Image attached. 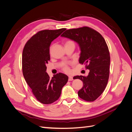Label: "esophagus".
<instances>
[{
	"label": "esophagus",
	"instance_id": "1",
	"mask_svg": "<svg viewBox=\"0 0 132 132\" xmlns=\"http://www.w3.org/2000/svg\"><path fill=\"white\" fill-rule=\"evenodd\" d=\"M73 80V77H71V76H69V78H68V80L69 81H72Z\"/></svg>",
	"mask_w": 132,
	"mask_h": 132
}]
</instances>
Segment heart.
I'll return each mask as SVG.
<instances>
[{"instance_id": "1", "label": "heart", "mask_w": 132, "mask_h": 132, "mask_svg": "<svg viewBox=\"0 0 132 132\" xmlns=\"http://www.w3.org/2000/svg\"><path fill=\"white\" fill-rule=\"evenodd\" d=\"M66 43H74V42L73 41H68ZM64 70L65 71H67V72H68V71H69V69L68 68V67L67 66L64 67Z\"/></svg>"}]
</instances>
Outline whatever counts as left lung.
Instances as JSON below:
<instances>
[{
  "label": "left lung",
  "mask_w": 132,
  "mask_h": 132,
  "mask_svg": "<svg viewBox=\"0 0 132 132\" xmlns=\"http://www.w3.org/2000/svg\"><path fill=\"white\" fill-rule=\"evenodd\" d=\"M61 37L78 44L81 51L79 62L87 64L86 69L90 70L87 77L77 75L73 78L83 82L78 96L86 101H95L105 90L109 78L110 56L105 39L88 27L66 30Z\"/></svg>",
  "instance_id": "left-lung-1"
}]
</instances>
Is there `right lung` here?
Returning <instances> with one entry per match:
<instances>
[{"label": "right lung", "mask_w": 132, "mask_h": 132, "mask_svg": "<svg viewBox=\"0 0 132 132\" xmlns=\"http://www.w3.org/2000/svg\"><path fill=\"white\" fill-rule=\"evenodd\" d=\"M65 30H42L27 42L22 52V73L26 82L38 101L50 104L57 101L68 77L59 73L50 78L46 64L50 60V47L54 39Z\"/></svg>", "instance_id": "obj_1"}]
</instances>
